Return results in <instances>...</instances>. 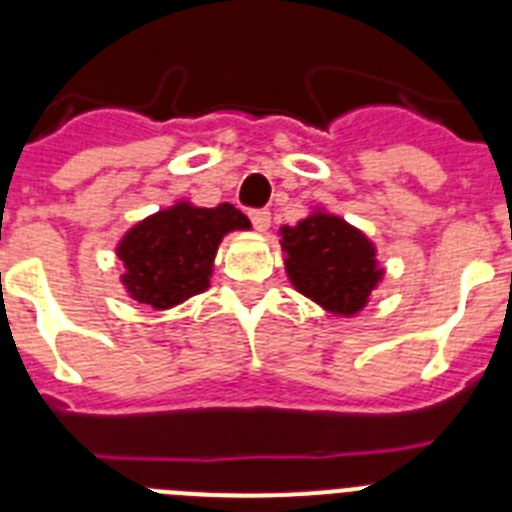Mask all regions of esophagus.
Returning <instances> with one entry per match:
<instances>
[{
    "instance_id": "34e87169",
    "label": "esophagus",
    "mask_w": 512,
    "mask_h": 512,
    "mask_svg": "<svg viewBox=\"0 0 512 512\" xmlns=\"http://www.w3.org/2000/svg\"><path fill=\"white\" fill-rule=\"evenodd\" d=\"M251 223L253 228L259 230V233H266L271 225V212L269 210H253L251 212Z\"/></svg>"
}]
</instances>
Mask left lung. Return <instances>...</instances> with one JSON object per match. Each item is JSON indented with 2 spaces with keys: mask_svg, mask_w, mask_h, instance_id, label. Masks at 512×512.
<instances>
[{
  "mask_svg": "<svg viewBox=\"0 0 512 512\" xmlns=\"http://www.w3.org/2000/svg\"><path fill=\"white\" fill-rule=\"evenodd\" d=\"M279 246L292 287L336 318H356L384 282L372 238L328 207L282 225Z\"/></svg>",
  "mask_w": 512,
  "mask_h": 512,
  "instance_id": "8db88e82",
  "label": "left lung"
}]
</instances>
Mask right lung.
I'll return each mask as SVG.
<instances>
[{
	"instance_id": "right-lung-1",
	"label": "right lung",
	"mask_w": 512,
	"mask_h": 512,
	"mask_svg": "<svg viewBox=\"0 0 512 512\" xmlns=\"http://www.w3.org/2000/svg\"><path fill=\"white\" fill-rule=\"evenodd\" d=\"M235 230H251L241 210L223 202L200 207L192 200L143 217L117 241L120 284L130 300L153 310H171L210 287L217 248Z\"/></svg>"
}]
</instances>
